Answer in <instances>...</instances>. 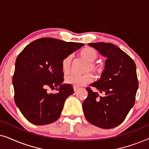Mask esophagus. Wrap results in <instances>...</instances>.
<instances>
[{
	"instance_id": "1",
	"label": "esophagus",
	"mask_w": 149,
	"mask_h": 149,
	"mask_svg": "<svg viewBox=\"0 0 149 149\" xmlns=\"http://www.w3.org/2000/svg\"><path fill=\"white\" fill-rule=\"evenodd\" d=\"M73 89H74V91L75 92V91H77V90H78L79 87H73Z\"/></svg>"
}]
</instances>
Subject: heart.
Masks as SVG:
<instances>
[{
	"mask_svg": "<svg viewBox=\"0 0 149 149\" xmlns=\"http://www.w3.org/2000/svg\"><path fill=\"white\" fill-rule=\"evenodd\" d=\"M81 58L85 59L88 64L86 66V71L90 70L93 72H97L100 70L99 67L93 62L97 58V53L94 49L91 47L84 48L80 52ZM71 56H68L63 60L62 62V68L64 73L68 72L70 70ZM93 81V76L91 73L87 72L82 75L75 74H69L65 77V82L72 85L74 87H79L91 83Z\"/></svg>",
	"mask_w": 149,
	"mask_h": 149,
	"instance_id": "heart-1",
	"label": "heart"
}]
</instances>
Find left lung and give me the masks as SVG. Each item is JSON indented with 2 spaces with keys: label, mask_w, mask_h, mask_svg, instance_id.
I'll list each match as a JSON object with an SVG mask.
<instances>
[{
  "label": "left lung",
  "mask_w": 149,
  "mask_h": 149,
  "mask_svg": "<svg viewBox=\"0 0 149 149\" xmlns=\"http://www.w3.org/2000/svg\"><path fill=\"white\" fill-rule=\"evenodd\" d=\"M88 45L107 58L100 79L90 85L104 95L100 96L87 87L88 95L83 102L84 115L92 125L111 129L121 124L134 107L138 88L136 64L115 45L102 42Z\"/></svg>",
  "instance_id": "left-lung-1"
}]
</instances>
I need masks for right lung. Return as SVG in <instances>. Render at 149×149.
<instances>
[{
	"mask_svg": "<svg viewBox=\"0 0 149 149\" xmlns=\"http://www.w3.org/2000/svg\"><path fill=\"white\" fill-rule=\"evenodd\" d=\"M84 45L42 38L28 44L18 55L13 76L15 104L24 117L36 125L52 123L60 117L64 102L74 90L64 84L62 62ZM55 88L56 94L47 88Z\"/></svg>",
	"mask_w": 149,
	"mask_h": 149,
	"instance_id": "right-lung-1",
	"label": "right lung"
}]
</instances>
